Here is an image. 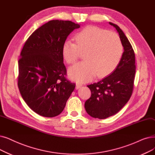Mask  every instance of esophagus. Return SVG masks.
<instances>
[{
	"instance_id": "esophagus-1",
	"label": "esophagus",
	"mask_w": 155,
	"mask_h": 155,
	"mask_svg": "<svg viewBox=\"0 0 155 155\" xmlns=\"http://www.w3.org/2000/svg\"><path fill=\"white\" fill-rule=\"evenodd\" d=\"M82 85L80 84H76V89H78L81 87Z\"/></svg>"
}]
</instances>
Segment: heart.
I'll return each mask as SVG.
<instances>
[{"instance_id":"heart-1","label":"heart","mask_w":155,"mask_h":155,"mask_svg":"<svg viewBox=\"0 0 155 155\" xmlns=\"http://www.w3.org/2000/svg\"><path fill=\"white\" fill-rule=\"evenodd\" d=\"M76 44L67 40L62 46V56L68 64L75 63L80 52L84 61L70 68V78L85 82L94 76L104 77L117 68L123 53V46L115 33L96 26H87L75 36Z\"/></svg>"}]
</instances>
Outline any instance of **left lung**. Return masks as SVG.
<instances>
[{
  "label": "left lung",
  "mask_w": 155,
  "mask_h": 155,
  "mask_svg": "<svg viewBox=\"0 0 155 155\" xmlns=\"http://www.w3.org/2000/svg\"><path fill=\"white\" fill-rule=\"evenodd\" d=\"M117 30L124 51L116 69L98 82L88 85L91 96L85 103L87 113L93 118L104 119L117 113L129 101L133 92L136 73L135 53L123 31Z\"/></svg>",
  "instance_id": "left-lung-1"
}]
</instances>
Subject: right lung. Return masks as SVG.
Returning a JSON list of instances; mask_svg holds the SVG:
<instances>
[{
	"label": "right lung",
	"instance_id": "add662e5",
	"mask_svg": "<svg viewBox=\"0 0 155 155\" xmlns=\"http://www.w3.org/2000/svg\"><path fill=\"white\" fill-rule=\"evenodd\" d=\"M80 25L71 21L51 20L26 40L18 61V85L27 105L45 117L64 110L75 84L66 78L62 46Z\"/></svg>",
	"mask_w": 155,
	"mask_h": 155
}]
</instances>
